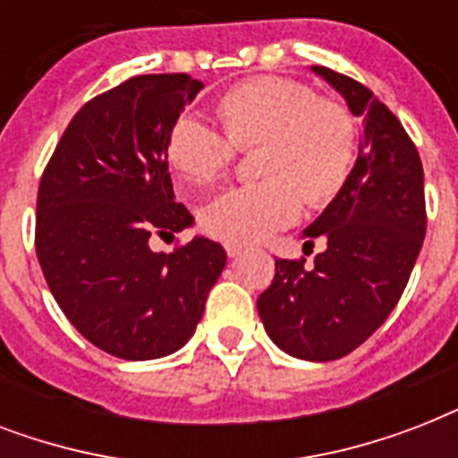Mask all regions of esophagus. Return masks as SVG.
Segmentation results:
<instances>
[{"label": "esophagus", "mask_w": 458, "mask_h": 458, "mask_svg": "<svg viewBox=\"0 0 458 458\" xmlns=\"http://www.w3.org/2000/svg\"><path fill=\"white\" fill-rule=\"evenodd\" d=\"M242 251V247H237V244H225V254H228L230 259H237Z\"/></svg>", "instance_id": "obj_1"}]
</instances>
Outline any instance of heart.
<instances>
[{"mask_svg":"<svg viewBox=\"0 0 458 458\" xmlns=\"http://www.w3.org/2000/svg\"><path fill=\"white\" fill-rule=\"evenodd\" d=\"M223 132L197 114L171 125L165 157L187 192L214 185L235 149L259 147L254 171L264 180L233 187L201 208L199 225L225 244H254L287 228L309 207H327L352 178L359 125L352 111L320 99L287 78H250L216 102Z\"/></svg>","mask_w":458,"mask_h":458,"instance_id":"heart-1","label":"heart"}]
</instances>
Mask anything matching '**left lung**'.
Segmentation results:
<instances>
[{
	"label": "left lung",
	"mask_w": 458,
	"mask_h": 458,
	"mask_svg": "<svg viewBox=\"0 0 458 458\" xmlns=\"http://www.w3.org/2000/svg\"><path fill=\"white\" fill-rule=\"evenodd\" d=\"M361 116L352 178L304 230L323 240L313 266L276 259V278L259 294L266 333L285 354L335 361L383 326L404 293L426 237V194L419 149L369 88L326 66H311Z\"/></svg>",
	"instance_id": "obj_1"
}]
</instances>
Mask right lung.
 I'll return each instance as SVG.
<instances>
[{
	"mask_svg": "<svg viewBox=\"0 0 458 458\" xmlns=\"http://www.w3.org/2000/svg\"><path fill=\"white\" fill-rule=\"evenodd\" d=\"M204 88L187 73L135 75L89 99L61 135L38 190L35 251L54 300L106 354L178 352L201 320L225 250L194 237L171 254L152 237L190 228L165 140Z\"/></svg>",
	"mask_w": 458,
	"mask_h": 458,
	"instance_id": "obj_1",
	"label": "right lung"
}]
</instances>
